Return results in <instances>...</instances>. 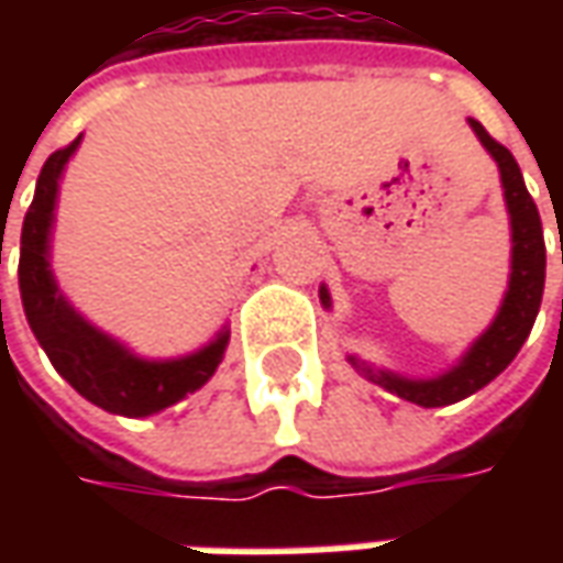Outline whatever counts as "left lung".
<instances>
[{
	"instance_id": "obj_1",
	"label": "left lung",
	"mask_w": 563,
	"mask_h": 563,
	"mask_svg": "<svg viewBox=\"0 0 563 563\" xmlns=\"http://www.w3.org/2000/svg\"><path fill=\"white\" fill-rule=\"evenodd\" d=\"M473 135L479 139L488 156L497 162L500 172V186H504V201H507L509 213V283L504 301L497 307V317L492 325L467 346V353L461 355L459 365H452L437 377H404L386 367H371L355 355H346V362L367 377L377 383L391 395H398L404 401L419 404V407H446V404L464 401L473 391L488 386L492 379L507 371V365L516 358L521 343L528 341L533 329V319L540 313V301H543V283H545V244H543V222L537 213L531 192L525 186V177L519 172V162L512 159L504 144H497L483 123L467 120ZM319 301L325 310H331L329 286H319Z\"/></svg>"
}]
</instances>
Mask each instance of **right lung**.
Instances as JSON below:
<instances>
[{"instance_id": "add662e5", "label": "right lung", "mask_w": 563, "mask_h": 563, "mask_svg": "<svg viewBox=\"0 0 563 563\" xmlns=\"http://www.w3.org/2000/svg\"><path fill=\"white\" fill-rule=\"evenodd\" d=\"M78 147L80 135L68 147L51 153L38 174L35 198L23 217L18 265L23 313L51 365L71 389L108 413L144 419L184 401L186 395L201 389L213 377L229 346V325H222L217 338L198 346L196 353L177 358H144L75 310L51 268V238L59 180Z\"/></svg>"}]
</instances>
